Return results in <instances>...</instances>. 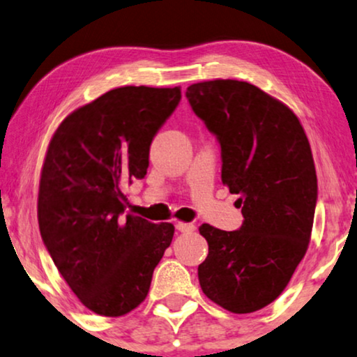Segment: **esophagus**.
<instances>
[{
    "label": "esophagus",
    "instance_id": "obj_1",
    "mask_svg": "<svg viewBox=\"0 0 357 357\" xmlns=\"http://www.w3.org/2000/svg\"><path fill=\"white\" fill-rule=\"evenodd\" d=\"M175 227H177L178 231L183 234H192V232H195V229H197V226L192 222H177L175 224Z\"/></svg>",
    "mask_w": 357,
    "mask_h": 357
}]
</instances>
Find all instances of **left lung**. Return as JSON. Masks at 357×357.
Masks as SVG:
<instances>
[{
  "instance_id": "8db88e82",
  "label": "left lung",
  "mask_w": 357,
  "mask_h": 357,
  "mask_svg": "<svg viewBox=\"0 0 357 357\" xmlns=\"http://www.w3.org/2000/svg\"><path fill=\"white\" fill-rule=\"evenodd\" d=\"M187 99L218 136L222 183L241 195L243 214L238 231L199 226L208 242L199 286L222 309L250 314L280 297L309 248L317 203L310 143L294 112L250 82H197Z\"/></svg>"
}]
</instances>
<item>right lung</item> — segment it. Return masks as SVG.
Masks as SVG:
<instances>
[{
  "label": "right lung",
  "instance_id": "right-lung-1",
  "mask_svg": "<svg viewBox=\"0 0 357 357\" xmlns=\"http://www.w3.org/2000/svg\"><path fill=\"white\" fill-rule=\"evenodd\" d=\"M180 97V87H116L71 112L48 143L38 227L58 271L97 315L136 309L172 242L170 222L123 214L121 185L144 177L154 135Z\"/></svg>",
  "mask_w": 357,
  "mask_h": 357
}]
</instances>
